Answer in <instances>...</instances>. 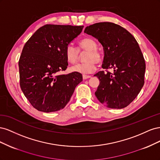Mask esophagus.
<instances>
[{
  "label": "esophagus",
  "mask_w": 160,
  "mask_h": 160,
  "mask_svg": "<svg viewBox=\"0 0 160 160\" xmlns=\"http://www.w3.org/2000/svg\"><path fill=\"white\" fill-rule=\"evenodd\" d=\"M91 77V75H83V79L85 80V79H89Z\"/></svg>",
  "instance_id": "34e87169"
}]
</instances>
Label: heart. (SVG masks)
Here are the masks:
<instances>
[{
    "mask_svg": "<svg viewBox=\"0 0 160 160\" xmlns=\"http://www.w3.org/2000/svg\"><path fill=\"white\" fill-rule=\"evenodd\" d=\"M97 42L91 38L86 37L81 39L78 43V49L71 45H67L65 51L67 61L70 63H75L79 59V52L88 51L85 57L84 62H81L71 67V71L83 75L93 72L96 70V62L101 61V54L97 49Z\"/></svg>",
    "mask_w": 160,
    "mask_h": 160,
    "instance_id": "obj_1",
    "label": "heart"
}]
</instances>
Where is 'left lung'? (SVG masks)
<instances>
[{"label": "left lung", "instance_id": "left-lung-1", "mask_svg": "<svg viewBox=\"0 0 160 160\" xmlns=\"http://www.w3.org/2000/svg\"><path fill=\"white\" fill-rule=\"evenodd\" d=\"M84 32L96 38L102 45L103 71L94 76L100 83L95 96L101 103L112 109L127 107L144 85L146 62L134 37L125 28L113 22H98L87 27Z\"/></svg>", "mask_w": 160, "mask_h": 160}]
</instances>
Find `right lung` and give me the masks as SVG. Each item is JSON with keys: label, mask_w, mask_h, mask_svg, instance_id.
I'll use <instances>...</instances> for the list:
<instances>
[{"label": "right lung", "mask_w": 160, "mask_h": 160, "mask_svg": "<svg viewBox=\"0 0 160 160\" xmlns=\"http://www.w3.org/2000/svg\"><path fill=\"white\" fill-rule=\"evenodd\" d=\"M83 26L45 25L33 34L24 46L19 59L20 86L33 108L55 112L68 103L76 86L83 80L81 73L57 72L67 68L65 51Z\"/></svg>", "instance_id": "obj_1"}]
</instances>
